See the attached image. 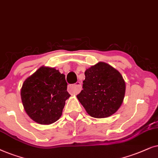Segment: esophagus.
I'll use <instances>...</instances> for the list:
<instances>
[{
	"label": "esophagus",
	"instance_id": "obj_1",
	"mask_svg": "<svg viewBox=\"0 0 158 158\" xmlns=\"http://www.w3.org/2000/svg\"><path fill=\"white\" fill-rule=\"evenodd\" d=\"M81 90V85L79 81H77L76 85H69L68 87V91L71 94H77Z\"/></svg>",
	"mask_w": 158,
	"mask_h": 158
}]
</instances>
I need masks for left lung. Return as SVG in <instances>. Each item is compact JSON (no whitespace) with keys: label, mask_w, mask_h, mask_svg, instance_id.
I'll list each match as a JSON object with an SVG mask.
<instances>
[{"label":"left lung","mask_w":158,"mask_h":158,"mask_svg":"<svg viewBox=\"0 0 158 158\" xmlns=\"http://www.w3.org/2000/svg\"><path fill=\"white\" fill-rule=\"evenodd\" d=\"M83 89L77 94L90 116L102 118L110 116L121 107L126 84L118 71L104 62H99L85 71Z\"/></svg>","instance_id":"8db88e82"}]
</instances>
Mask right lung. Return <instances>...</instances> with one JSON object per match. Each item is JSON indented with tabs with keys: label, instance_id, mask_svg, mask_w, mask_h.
Instances as JSON below:
<instances>
[{
	"label": "right lung",
	"instance_id": "add662e5",
	"mask_svg": "<svg viewBox=\"0 0 158 158\" xmlns=\"http://www.w3.org/2000/svg\"><path fill=\"white\" fill-rule=\"evenodd\" d=\"M67 92L64 73L54 68L42 66L24 81L21 98L27 115L40 124H51L61 116Z\"/></svg>",
	"mask_w": 158,
	"mask_h": 158
}]
</instances>
